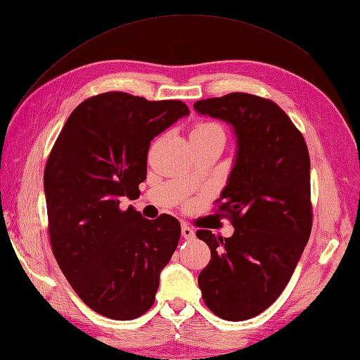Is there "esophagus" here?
<instances>
[{
    "label": "esophagus",
    "mask_w": 360,
    "mask_h": 360,
    "mask_svg": "<svg viewBox=\"0 0 360 360\" xmlns=\"http://www.w3.org/2000/svg\"><path fill=\"white\" fill-rule=\"evenodd\" d=\"M181 233H182V236H184L186 240L195 238V231L190 226H187L186 223H182V226H181Z\"/></svg>",
    "instance_id": "obj_1"
}]
</instances>
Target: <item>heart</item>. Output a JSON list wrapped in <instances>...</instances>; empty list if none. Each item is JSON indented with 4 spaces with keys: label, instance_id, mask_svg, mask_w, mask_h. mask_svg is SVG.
<instances>
[{
    "label": "heart",
    "instance_id": "1",
    "mask_svg": "<svg viewBox=\"0 0 360 360\" xmlns=\"http://www.w3.org/2000/svg\"><path fill=\"white\" fill-rule=\"evenodd\" d=\"M210 133H223V129L218 124H213V122H201V124H198L192 134H210Z\"/></svg>",
    "mask_w": 360,
    "mask_h": 360
}]
</instances>
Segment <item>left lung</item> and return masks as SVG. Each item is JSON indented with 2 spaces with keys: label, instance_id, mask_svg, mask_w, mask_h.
<instances>
[{
  "label": "left lung",
  "instance_id": "left-lung-1",
  "mask_svg": "<svg viewBox=\"0 0 360 360\" xmlns=\"http://www.w3.org/2000/svg\"><path fill=\"white\" fill-rule=\"evenodd\" d=\"M226 120L238 150L217 212L231 219V238L200 229L210 248L198 277L202 300L218 317L240 322L277 300L292 277L312 229L309 153L303 134L280 106L259 96L231 93L193 103Z\"/></svg>",
  "mask_w": 360,
  "mask_h": 360
}]
</instances>
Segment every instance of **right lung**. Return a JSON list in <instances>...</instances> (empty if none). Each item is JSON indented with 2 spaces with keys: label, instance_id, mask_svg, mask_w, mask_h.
Masks as SVG:
<instances>
[{
  "label": "right lung",
  "instance_id": "right-lung-1",
  "mask_svg": "<svg viewBox=\"0 0 360 360\" xmlns=\"http://www.w3.org/2000/svg\"><path fill=\"white\" fill-rule=\"evenodd\" d=\"M187 114L181 101L97 94L71 112L49 153L43 179L53 257L75 294L108 319L133 320L153 307L178 246L174 217L150 221L119 204L139 198L153 137Z\"/></svg>",
  "mask_w": 360,
  "mask_h": 360
}]
</instances>
